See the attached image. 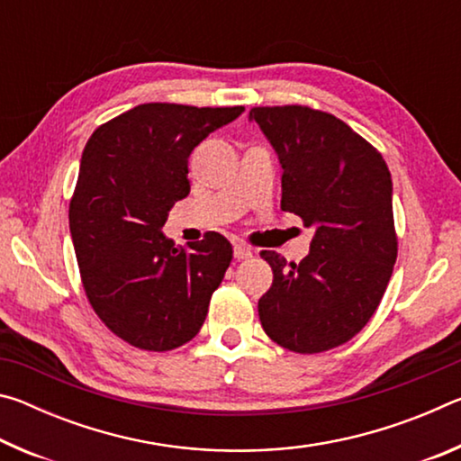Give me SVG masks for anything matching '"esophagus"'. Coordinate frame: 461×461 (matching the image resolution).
I'll return each instance as SVG.
<instances>
[{
  "label": "esophagus",
  "mask_w": 461,
  "mask_h": 461,
  "mask_svg": "<svg viewBox=\"0 0 461 461\" xmlns=\"http://www.w3.org/2000/svg\"><path fill=\"white\" fill-rule=\"evenodd\" d=\"M233 256H236L238 260H248V258H252V249L244 244H236L233 246Z\"/></svg>",
  "instance_id": "34e87169"
}]
</instances>
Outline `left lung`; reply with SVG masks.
<instances>
[{
	"label": "left lung",
	"instance_id": "8db88e82",
	"mask_svg": "<svg viewBox=\"0 0 461 461\" xmlns=\"http://www.w3.org/2000/svg\"><path fill=\"white\" fill-rule=\"evenodd\" d=\"M283 167V212L313 230L299 264L264 249L275 280L258 301L264 331L296 354L338 348L370 321L396 262L393 178L376 148L303 105L254 107Z\"/></svg>",
	"mask_w": 461,
	"mask_h": 461
}]
</instances>
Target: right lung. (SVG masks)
<instances>
[{"label": "right lung", "mask_w": 461, "mask_h": 461, "mask_svg": "<svg viewBox=\"0 0 461 461\" xmlns=\"http://www.w3.org/2000/svg\"><path fill=\"white\" fill-rule=\"evenodd\" d=\"M244 107L144 104L85 146L68 225L91 307L118 338L168 352L199 333L231 262L221 233L178 248L162 233L191 191L189 156Z\"/></svg>", "instance_id": "1"}]
</instances>
